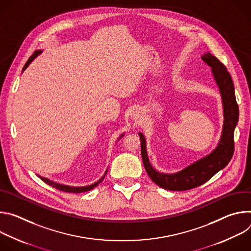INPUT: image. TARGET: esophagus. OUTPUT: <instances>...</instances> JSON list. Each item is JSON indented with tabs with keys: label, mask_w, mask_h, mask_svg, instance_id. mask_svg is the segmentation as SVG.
Returning a JSON list of instances; mask_svg holds the SVG:
<instances>
[{
	"label": "esophagus",
	"mask_w": 251,
	"mask_h": 251,
	"mask_svg": "<svg viewBox=\"0 0 251 251\" xmlns=\"http://www.w3.org/2000/svg\"><path fill=\"white\" fill-rule=\"evenodd\" d=\"M131 115H132L131 117H132L134 120H138V119L140 118V113H139V112H137V111L133 112Z\"/></svg>",
	"instance_id": "obj_1"
}]
</instances>
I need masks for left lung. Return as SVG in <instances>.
I'll return each mask as SVG.
<instances>
[{"instance_id":"8db88e82","label":"left lung","mask_w":251,"mask_h":251,"mask_svg":"<svg viewBox=\"0 0 251 251\" xmlns=\"http://www.w3.org/2000/svg\"><path fill=\"white\" fill-rule=\"evenodd\" d=\"M201 59L211 67V74L220 88L224 105L223 132L216 149L180 172L164 174L155 170L151 165L146 149V139L144 135L139 133L141 155L145 170L151 180L165 190L187 191L204 184L212 176L226 168L233 155V134L238 121V105L233 82L226 67L216 56L206 52L201 55Z\"/></svg>"}]
</instances>
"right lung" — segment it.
I'll list each match as a JSON object with an SVG mask.
<instances>
[{"mask_svg":"<svg viewBox=\"0 0 251 251\" xmlns=\"http://www.w3.org/2000/svg\"><path fill=\"white\" fill-rule=\"evenodd\" d=\"M41 53H42V50H37V51H35V52L28 58V60L26 61V63L25 64V66H24V68H23V71L30 64V62H31L35 57H37V56H38L39 54H41ZM123 135H124V134H122V135L119 137V139L122 138ZM106 174H107V170H106L105 174L99 178V180H98L96 183H94V184H92V185H89V186H85V187H71V186H66V185H62V184H58V183H55V182H53V181H50V178H48V177H44V176H39V175H38V176H39V177L41 178L42 181H44L46 184L51 186L52 188H55V189H57V190H59V191L65 192V193L77 194V193H84V192H87V191H90V190L94 189L96 186H98V184H100V183L104 180V177H105Z\"/></svg>","mask_w":251,"mask_h":251,"instance_id":"obj_1","label":"right lung"}]
</instances>
